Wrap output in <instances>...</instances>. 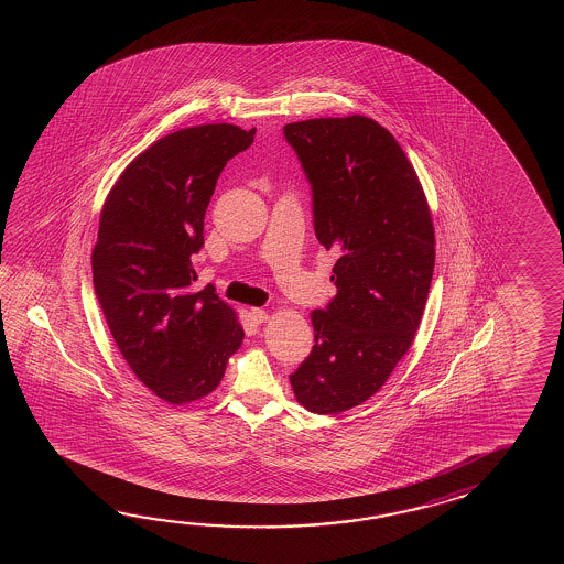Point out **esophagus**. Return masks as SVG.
<instances>
[{"instance_id": "esophagus-1", "label": "esophagus", "mask_w": 564, "mask_h": 564, "mask_svg": "<svg viewBox=\"0 0 564 564\" xmlns=\"http://www.w3.org/2000/svg\"><path fill=\"white\" fill-rule=\"evenodd\" d=\"M250 316H252V321L256 324L265 323V321L270 318V314H268V311H264V308H252Z\"/></svg>"}]
</instances>
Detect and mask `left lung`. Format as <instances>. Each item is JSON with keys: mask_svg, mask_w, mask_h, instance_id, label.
<instances>
[{"mask_svg": "<svg viewBox=\"0 0 564 564\" xmlns=\"http://www.w3.org/2000/svg\"><path fill=\"white\" fill-rule=\"evenodd\" d=\"M314 231L338 256L336 296L312 311L314 347L290 375L302 408L335 415L375 395L408 352L432 284L435 234L420 177L369 117L290 122Z\"/></svg>", "mask_w": 564, "mask_h": 564, "instance_id": "8db88e82", "label": "left lung"}]
</instances>
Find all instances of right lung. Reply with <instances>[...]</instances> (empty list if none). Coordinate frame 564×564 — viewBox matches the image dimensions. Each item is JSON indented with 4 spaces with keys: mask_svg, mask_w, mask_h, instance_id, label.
I'll return each mask as SVG.
<instances>
[{
    "mask_svg": "<svg viewBox=\"0 0 564 564\" xmlns=\"http://www.w3.org/2000/svg\"><path fill=\"white\" fill-rule=\"evenodd\" d=\"M253 134L228 122L171 132L132 159L102 205L96 299L132 372L171 405L209 395L243 340L216 288H193L192 256L219 173Z\"/></svg>",
    "mask_w": 564,
    "mask_h": 564,
    "instance_id": "1",
    "label": "right lung"
}]
</instances>
